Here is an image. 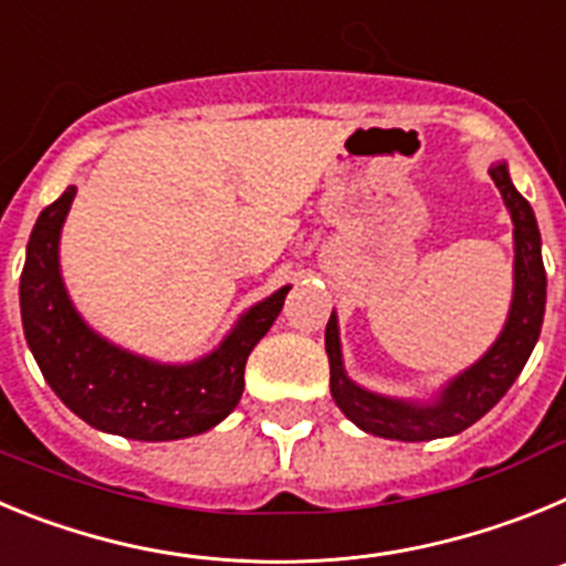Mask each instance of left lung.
Listing matches in <instances>:
<instances>
[{"mask_svg":"<svg viewBox=\"0 0 566 566\" xmlns=\"http://www.w3.org/2000/svg\"><path fill=\"white\" fill-rule=\"evenodd\" d=\"M504 198V207L513 218V303H510L507 323L499 339L488 348L479 363L468 371L453 377L433 405L405 402V399L382 397L365 391L354 379H348L339 352L337 317H328L326 354L332 368V397L339 411L359 424L365 433L399 442H428V439L453 437L482 419L484 413L507 394L516 382L524 363L533 354L538 334H542L544 303H547V274L542 260V234H538L536 214L513 187L507 164L499 161L488 169Z\"/></svg>","mask_w":566,"mask_h":566,"instance_id":"1","label":"left lung"}]
</instances>
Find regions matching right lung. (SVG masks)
Returning <instances> with one entry per match:
<instances>
[{"label": "right lung", "instance_id": "1", "mask_svg": "<svg viewBox=\"0 0 566 566\" xmlns=\"http://www.w3.org/2000/svg\"><path fill=\"white\" fill-rule=\"evenodd\" d=\"M73 198L76 187H67L42 209L19 283L24 337L44 379L70 411L98 431L142 442L209 431L240 402L249 354L277 319L289 286L249 308L198 363L161 365L124 352L84 323L62 283L59 234Z\"/></svg>", "mask_w": 566, "mask_h": 566}]
</instances>
